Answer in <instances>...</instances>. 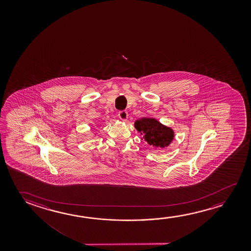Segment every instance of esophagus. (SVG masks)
Listing matches in <instances>:
<instances>
[{"instance_id": "1", "label": "esophagus", "mask_w": 251, "mask_h": 251, "mask_svg": "<svg viewBox=\"0 0 251 251\" xmlns=\"http://www.w3.org/2000/svg\"><path fill=\"white\" fill-rule=\"evenodd\" d=\"M118 116H119L120 119L125 122V121H127V112L125 111V110L120 111L119 113H118Z\"/></svg>"}]
</instances>
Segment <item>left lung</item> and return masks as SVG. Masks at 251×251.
<instances>
[{"instance_id": "obj_1", "label": "left lung", "mask_w": 251, "mask_h": 251, "mask_svg": "<svg viewBox=\"0 0 251 251\" xmlns=\"http://www.w3.org/2000/svg\"><path fill=\"white\" fill-rule=\"evenodd\" d=\"M135 127L143 136L142 139L155 148L167 147L174 138L173 129L160 124L155 118L144 117L136 120Z\"/></svg>"}]
</instances>
